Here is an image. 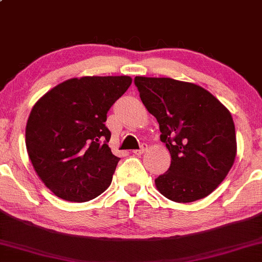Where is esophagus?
Wrapping results in <instances>:
<instances>
[{
  "label": "esophagus",
  "mask_w": 262,
  "mask_h": 262,
  "mask_svg": "<svg viewBox=\"0 0 262 262\" xmlns=\"http://www.w3.org/2000/svg\"><path fill=\"white\" fill-rule=\"evenodd\" d=\"M146 147H147L146 144H142V146H140V149L134 150V154H135V155H142V154L144 152V151L146 150Z\"/></svg>",
  "instance_id": "obj_1"
}]
</instances>
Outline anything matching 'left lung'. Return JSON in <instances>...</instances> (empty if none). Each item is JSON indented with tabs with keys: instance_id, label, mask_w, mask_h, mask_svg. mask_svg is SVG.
<instances>
[{
	"instance_id": "left-lung-1",
	"label": "left lung",
	"mask_w": 262,
	"mask_h": 262,
	"mask_svg": "<svg viewBox=\"0 0 262 262\" xmlns=\"http://www.w3.org/2000/svg\"><path fill=\"white\" fill-rule=\"evenodd\" d=\"M139 97L156 117L171 164L155 180L157 190L178 203L211 194L236 156L232 115L199 85L171 78L136 77Z\"/></svg>"
}]
</instances>
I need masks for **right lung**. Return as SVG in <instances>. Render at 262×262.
<instances>
[{"label": "right lung", "instance_id": "right-lung-1", "mask_svg": "<svg viewBox=\"0 0 262 262\" xmlns=\"http://www.w3.org/2000/svg\"><path fill=\"white\" fill-rule=\"evenodd\" d=\"M120 77L73 78L37 100L26 126V146L37 176L53 194L87 202L110 187L119 157L107 143V112L130 87Z\"/></svg>", "mask_w": 262, "mask_h": 262}]
</instances>
